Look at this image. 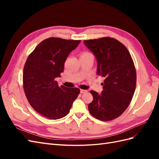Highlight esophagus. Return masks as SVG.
<instances>
[{
	"instance_id": "obj_1",
	"label": "esophagus",
	"mask_w": 159,
	"mask_h": 159,
	"mask_svg": "<svg viewBox=\"0 0 159 159\" xmlns=\"http://www.w3.org/2000/svg\"><path fill=\"white\" fill-rule=\"evenodd\" d=\"M88 90H85V89H80V93H85L87 92Z\"/></svg>"
}]
</instances>
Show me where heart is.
I'll return each instance as SVG.
<instances>
[{
    "label": "heart",
    "instance_id": "1",
    "mask_svg": "<svg viewBox=\"0 0 159 159\" xmlns=\"http://www.w3.org/2000/svg\"><path fill=\"white\" fill-rule=\"evenodd\" d=\"M83 55H91V54H89V53H88V52H85V53H84Z\"/></svg>",
    "mask_w": 159,
    "mask_h": 159
}]
</instances>
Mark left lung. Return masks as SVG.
I'll list each match as a JSON object with an SVG mask.
<instances>
[{"label": "left lung", "instance_id": "left-lung-1", "mask_svg": "<svg viewBox=\"0 0 159 159\" xmlns=\"http://www.w3.org/2000/svg\"><path fill=\"white\" fill-rule=\"evenodd\" d=\"M97 60V74L105 78L103 91L91 90L93 99L88 105L90 113L102 121H111L126 110L135 90L137 75L127 48L109 37L84 40Z\"/></svg>", "mask_w": 159, "mask_h": 159}]
</instances>
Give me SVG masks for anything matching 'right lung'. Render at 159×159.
<instances>
[{
  "label": "right lung",
  "mask_w": 159,
  "mask_h": 159,
  "mask_svg": "<svg viewBox=\"0 0 159 159\" xmlns=\"http://www.w3.org/2000/svg\"><path fill=\"white\" fill-rule=\"evenodd\" d=\"M81 40L52 37L41 42L28 57L23 70V88L36 111L50 119L70 112L80 89L58 86L56 78L64 72V63Z\"/></svg>",
  "instance_id": "add662e5"
}]
</instances>
